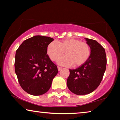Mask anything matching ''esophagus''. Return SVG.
<instances>
[{
  "label": "esophagus",
  "instance_id": "obj_1",
  "mask_svg": "<svg viewBox=\"0 0 120 120\" xmlns=\"http://www.w3.org/2000/svg\"><path fill=\"white\" fill-rule=\"evenodd\" d=\"M61 69H62V68L60 67H58V69L59 71H60V70H61Z\"/></svg>",
  "mask_w": 120,
  "mask_h": 120
}]
</instances>
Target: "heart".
I'll return each mask as SVG.
<instances>
[{
	"instance_id": "heart-1",
	"label": "heart",
	"mask_w": 120,
	"mask_h": 120,
	"mask_svg": "<svg viewBox=\"0 0 120 120\" xmlns=\"http://www.w3.org/2000/svg\"><path fill=\"white\" fill-rule=\"evenodd\" d=\"M64 52L66 56L59 59ZM46 52L52 61H56L63 66L79 67L85 64L90 55L89 45L76 38H68L49 44Z\"/></svg>"
}]
</instances>
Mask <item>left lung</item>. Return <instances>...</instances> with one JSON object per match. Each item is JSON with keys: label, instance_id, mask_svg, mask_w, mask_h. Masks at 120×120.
<instances>
[{"label": "left lung", "instance_id": "obj_1", "mask_svg": "<svg viewBox=\"0 0 120 120\" xmlns=\"http://www.w3.org/2000/svg\"><path fill=\"white\" fill-rule=\"evenodd\" d=\"M90 48V55L87 61L76 69H69L67 85L76 95L93 92L100 84L106 67L104 48L96 41L85 38Z\"/></svg>", "mask_w": 120, "mask_h": 120}]
</instances>
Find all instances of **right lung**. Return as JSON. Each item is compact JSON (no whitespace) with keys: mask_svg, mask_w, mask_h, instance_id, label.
Segmentation results:
<instances>
[{"mask_svg":"<svg viewBox=\"0 0 120 120\" xmlns=\"http://www.w3.org/2000/svg\"><path fill=\"white\" fill-rule=\"evenodd\" d=\"M52 38L41 35L26 40L16 50L15 71L19 85L28 94L38 96L49 90L58 72L56 65L46 54Z\"/></svg>","mask_w":120,"mask_h":120,"instance_id":"add662e5","label":"right lung"}]
</instances>
